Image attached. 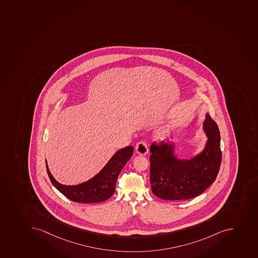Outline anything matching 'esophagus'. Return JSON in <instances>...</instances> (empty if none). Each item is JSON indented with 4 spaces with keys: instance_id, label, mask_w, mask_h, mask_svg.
<instances>
[{
    "instance_id": "34e87169",
    "label": "esophagus",
    "mask_w": 258,
    "mask_h": 258,
    "mask_svg": "<svg viewBox=\"0 0 258 258\" xmlns=\"http://www.w3.org/2000/svg\"><path fill=\"white\" fill-rule=\"evenodd\" d=\"M136 152L138 154L142 155V156H146L148 153V148H147V144L143 141L138 142L136 146Z\"/></svg>"
}]
</instances>
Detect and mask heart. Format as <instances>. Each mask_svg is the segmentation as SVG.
Wrapping results in <instances>:
<instances>
[{"label":"heart","mask_w":258,"mask_h":258,"mask_svg":"<svg viewBox=\"0 0 258 258\" xmlns=\"http://www.w3.org/2000/svg\"><path fill=\"white\" fill-rule=\"evenodd\" d=\"M163 136H164L163 133H159V137H161V138H162V137H163Z\"/></svg>","instance_id":"b5f03b06"}]
</instances>
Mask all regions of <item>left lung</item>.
Masks as SVG:
<instances>
[{
    "label": "left lung",
    "instance_id": "8db88e82",
    "mask_svg": "<svg viewBox=\"0 0 258 258\" xmlns=\"http://www.w3.org/2000/svg\"><path fill=\"white\" fill-rule=\"evenodd\" d=\"M216 131H215L214 130ZM203 131L207 141L202 152L181 159L174 142H153L150 147L152 193L163 200H185L200 195L214 182L222 162L219 129L207 113Z\"/></svg>",
    "mask_w": 258,
    "mask_h": 258
}]
</instances>
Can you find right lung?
I'll list each match as a JSON object with an SVG mask.
<instances>
[{"label":"right lung","instance_id":"obj_1","mask_svg":"<svg viewBox=\"0 0 258 258\" xmlns=\"http://www.w3.org/2000/svg\"><path fill=\"white\" fill-rule=\"evenodd\" d=\"M133 154V146L119 150L96 176L78 185H67L58 182L49 171L46 161V171L52 185L71 201L81 203H101L113 195L119 174Z\"/></svg>","mask_w":258,"mask_h":258}]
</instances>
